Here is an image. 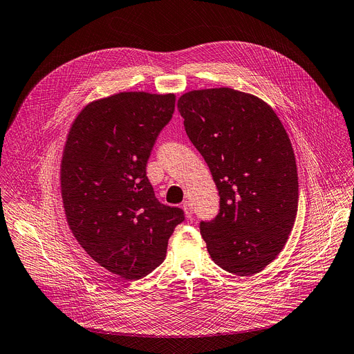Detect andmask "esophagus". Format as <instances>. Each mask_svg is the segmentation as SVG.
<instances>
[{
    "label": "esophagus",
    "instance_id": "obj_1",
    "mask_svg": "<svg viewBox=\"0 0 354 354\" xmlns=\"http://www.w3.org/2000/svg\"><path fill=\"white\" fill-rule=\"evenodd\" d=\"M183 209H184V212H185V216H187V218H192V216H193V208H192V204H189L188 201H184V203H183Z\"/></svg>",
    "mask_w": 354,
    "mask_h": 354
}]
</instances>
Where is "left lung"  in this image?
<instances>
[{"label":"left lung","mask_w":354,"mask_h":354,"mask_svg":"<svg viewBox=\"0 0 354 354\" xmlns=\"http://www.w3.org/2000/svg\"><path fill=\"white\" fill-rule=\"evenodd\" d=\"M177 107L218 188V214L200 223L207 250L227 272L255 275L283 250L296 218L289 136L269 104L235 89L188 92Z\"/></svg>","instance_id":"left-lung-1"}]
</instances>
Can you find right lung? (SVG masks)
Masks as SVG:
<instances>
[{
  "mask_svg": "<svg viewBox=\"0 0 354 354\" xmlns=\"http://www.w3.org/2000/svg\"><path fill=\"white\" fill-rule=\"evenodd\" d=\"M176 96L122 92L89 103L64 149L66 220L82 248L123 279H140L166 258L184 211L161 204L146 176L153 146L173 118Z\"/></svg>",
  "mask_w": 354,
  "mask_h": 354,
  "instance_id": "1",
  "label": "right lung"
}]
</instances>
